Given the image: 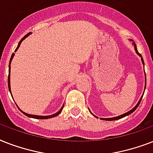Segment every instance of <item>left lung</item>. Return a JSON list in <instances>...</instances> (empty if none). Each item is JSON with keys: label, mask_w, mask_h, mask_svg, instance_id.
I'll return each instance as SVG.
<instances>
[{"label": "left lung", "mask_w": 153, "mask_h": 153, "mask_svg": "<svg viewBox=\"0 0 153 153\" xmlns=\"http://www.w3.org/2000/svg\"><path fill=\"white\" fill-rule=\"evenodd\" d=\"M130 41H131V40H130ZM133 44H134V50H135V51H136L137 54V55H138L139 57H141L140 59H141V62H142V64L144 65V66H145V63H144V60H143V57H142V56H141V54L138 53V51H137V49L136 44L134 43V42H133ZM144 70H145V69H144ZM145 88H146V75H145ZM145 90H144V92H143V93H145ZM143 96H144V94H143L142 96H141V97L140 98V100H139L138 102L137 103L136 106H135V107H134V108H133V109H131V110H130V111H128V112H126V113L123 114H121V115H119V116H117V117H113V118H100V119H101V120H105V121H114V120H118V119H120V118H124V117H126V116H127V115H129L130 114L133 113V112H134V111H135V110H136L137 108V107H138V106H139V104H140V101H141V100H142ZM89 111H90V110H89ZM90 113H91V114H92V115L94 116V117H96V118H98L97 116L94 115L93 114L91 113V111H90Z\"/></svg>", "instance_id": "1"}]
</instances>
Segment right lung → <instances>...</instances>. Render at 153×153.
Returning a JSON list of instances; mask_svg holds the SVG:
<instances>
[{"instance_id":"1","label":"right lung","mask_w":153,"mask_h":153,"mask_svg":"<svg viewBox=\"0 0 153 153\" xmlns=\"http://www.w3.org/2000/svg\"><path fill=\"white\" fill-rule=\"evenodd\" d=\"M30 34H31V33H30V32H29V33H28V34H27V35H25V36H24V37L23 38V39H22L21 40H20V41H19V44H18V46H17V47H16V51H15V52H16V51H17V50H18V49H19V46H20V44H21V42H23V41H24V40L25 39H26L27 37H28V36H29V35H30ZM14 55H15V53H13V54H12V57H11V58H10V61H9V65H8V89H9V91H10V93H11V96H12V92H11V85H10V71H11V62H12V60H13V57H14ZM64 105H65V103H64V104H63V105H62V108H61V109H60L59 111H57V113L53 114H51V115H46V116H42V115H34V114H27V113H26V112H24V111H22V110H20V109H19V107H18V106H17V104H16V106H17V107H18V109H19V111H21L22 113L24 114H25V115H26V116H27V117H29V118H36V119H47V118H54V117H56V116H57V115H58V114H59L61 113V112H62V109H63V107H64Z\"/></svg>"}]
</instances>
